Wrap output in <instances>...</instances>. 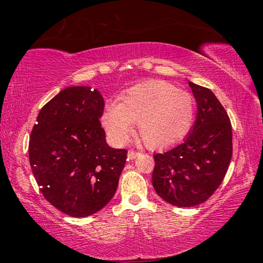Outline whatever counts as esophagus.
Wrapping results in <instances>:
<instances>
[{"label": "esophagus", "mask_w": 263, "mask_h": 263, "mask_svg": "<svg viewBox=\"0 0 263 263\" xmlns=\"http://www.w3.org/2000/svg\"><path fill=\"white\" fill-rule=\"evenodd\" d=\"M139 155H140L139 152H136V151L130 149V151H128V153H127V159L128 160H133V159H136V158L139 157Z\"/></svg>", "instance_id": "34e87169"}]
</instances>
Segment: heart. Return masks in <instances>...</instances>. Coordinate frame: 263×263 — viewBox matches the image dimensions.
<instances>
[{
    "label": "heart",
    "mask_w": 263,
    "mask_h": 263,
    "mask_svg": "<svg viewBox=\"0 0 263 263\" xmlns=\"http://www.w3.org/2000/svg\"><path fill=\"white\" fill-rule=\"evenodd\" d=\"M195 99L166 81L138 84L110 103L102 115L108 135L119 145L130 139L133 125L149 148H166L181 141L194 124Z\"/></svg>",
    "instance_id": "1"
}]
</instances>
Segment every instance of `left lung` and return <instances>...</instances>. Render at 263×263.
Wrapping results in <instances>:
<instances>
[{
  "instance_id": "obj_1",
  "label": "left lung",
  "mask_w": 263,
  "mask_h": 263,
  "mask_svg": "<svg viewBox=\"0 0 263 263\" xmlns=\"http://www.w3.org/2000/svg\"><path fill=\"white\" fill-rule=\"evenodd\" d=\"M197 102L193 128L182 144L154 155V190L179 208L205 202L218 189L232 158V126L224 106L205 87L189 81Z\"/></svg>"
}]
</instances>
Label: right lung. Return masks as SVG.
<instances>
[{
  "mask_svg": "<svg viewBox=\"0 0 263 263\" xmlns=\"http://www.w3.org/2000/svg\"><path fill=\"white\" fill-rule=\"evenodd\" d=\"M104 100L90 87H68L39 111L29 159L47 202L72 217L100 211L117 190L126 149L110 147L101 127Z\"/></svg>",
  "mask_w": 263,
  "mask_h": 263,
  "instance_id": "obj_1",
  "label": "right lung"
}]
</instances>
